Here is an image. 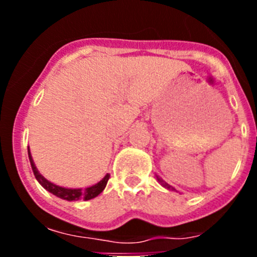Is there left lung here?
Returning <instances> with one entry per match:
<instances>
[{
    "label": "left lung",
    "mask_w": 257,
    "mask_h": 257,
    "mask_svg": "<svg viewBox=\"0 0 257 257\" xmlns=\"http://www.w3.org/2000/svg\"><path fill=\"white\" fill-rule=\"evenodd\" d=\"M157 180H158V183H160L163 188H166V189H169V190H175V192H176V189H175L174 187H171V185H170V184H167V183H166L165 180H162V179H161V178H158V176H157Z\"/></svg>",
    "instance_id": "1"
}]
</instances>
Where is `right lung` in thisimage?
Returning a JSON list of instances; mask_svg holds the SVG:
<instances>
[{"label": "right lung", "instance_id": "add662e5", "mask_svg": "<svg viewBox=\"0 0 257 257\" xmlns=\"http://www.w3.org/2000/svg\"><path fill=\"white\" fill-rule=\"evenodd\" d=\"M28 157H29V162H31V166H32V170H33V174H35L38 183H40L41 185L47 190V192H50L51 194H54V196L59 197V198L65 199V201H79V199L88 201V199L95 198V197L99 196V194L105 189L106 183H108L109 180V175L106 174L100 181H97L96 184H94V185H91V187L85 188V189H82V188L60 187V185H56V184L49 181L46 178H44V176L40 174V171H38V169L35 165V161H33V158H32L29 147H28Z\"/></svg>", "mask_w": 257, "mask_h": 257}]
</instances>
